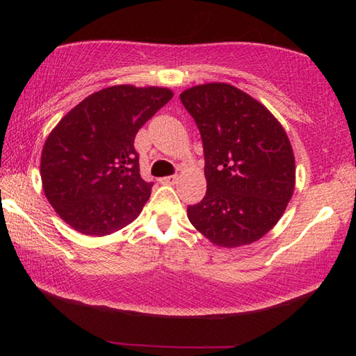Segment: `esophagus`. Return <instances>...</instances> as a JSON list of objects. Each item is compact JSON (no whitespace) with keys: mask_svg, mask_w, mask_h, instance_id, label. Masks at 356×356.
Returning a JSON list of instances; mask_svg holds the SVG:
<instances>
[{"mask_svg":"<svg viewBox=\"0 0 356 356\" xmlns=\"http://www.w3.org/2000/svg\"><path fill=\"white\" fill-rule=\"evenodd\" d=\"M179 180V176H176V174H172V176H166V177H162L161 182L165 184V185H174Z\"/></svg>","mask_w":356,"mask_h":356,"instance_id":"obj_1","label":"esophagus"}]
</instances>
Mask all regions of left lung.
Wrapping results in <instances>:
<instances>
[{
    "label": "left lung",
    "mask_w": 356,
    "mask_h": 356,
    "mask_svg": "<svg viewBox=\"0 0 356 356\" xmlns=\"http://www.w3.org/2000/svg\"><path fill=\"white\" fill-rule=\"evenodd\" d=\"M200 131L207 194L188 218L213 243L236 248L269 232L295 185L291 142L266 107L222 82L180 95Z\"/></svg>",
    "instance_id": "8db88e82"
}]
</instances>
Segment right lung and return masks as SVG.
<instances>
[{"label": "right lung", "mask_w": 356, "mask_h": 356, "mask_svg": "<svg viewBox=\"0 0 356 356\" xmlns=\"http://www.w3.org/2000/svg\"><path fill=\"white\" fill-rule=\"evenodd\" d=\"M171 97L161 87H108L59 120L42 148L41 179L45 197L73 229L107 236L139 216L153 182L140 177L134 138Z\"/></svg>", "instance_id": "obj_1"}]
</instances>
